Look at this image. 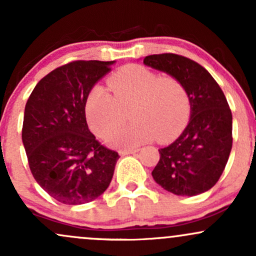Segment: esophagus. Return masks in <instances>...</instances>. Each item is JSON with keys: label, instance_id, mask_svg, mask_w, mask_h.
<instances>
[{"label": "esophagus", "instance_id": "obj_1", "mask_svg": "<svg viewBox=\"0 0 256 256\" xmlns=\"http://www.w3.org/2000/svg\"><path fill=\"white\" fill-rule=\"evenodd\" d=\"M140 149L138 148H128V149H122V150H119V154L122 155V156H124V155H128V154H134V152H137Z\"/></svg>", "mask_w": 256, "mask_h": 256}]
</instances>
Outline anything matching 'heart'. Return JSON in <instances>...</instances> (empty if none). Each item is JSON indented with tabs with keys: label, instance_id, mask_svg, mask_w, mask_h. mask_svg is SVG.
Here are the masks:
<instances>
[{
	"label": "heart",
	"instance_id": "1",
	"mask_svg": "<svg viewBox=\"0 0 256 256\" xmlns=\"http://www.w3.org/2000/svg\"><path fill=\"white\" fill-rule=\"evenodd\" d=\"M114 96L102 86L91 89L85 112L91 130L107 138L125 122L130 110L134 122L110 137L113 146H134L156 136L174 137L189 118V96L184 85L172 76L158 77L140 64H126L108 80Z\"/></svg>",
	"mask_w": 256,
	"mask_h": 256
}]
</instances>
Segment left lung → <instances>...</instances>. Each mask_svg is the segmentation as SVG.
Wrapping results in <instances>:
<instances>
[{"label":"left lung","mask_w":256,"mask_h":256,"mask_svg":"<svg viewBox=\"0 0 256 256\" xmlns=\"http://www.w3.org/2000/svg\"><path fill=\"white\" fill-rule=\"evenodd\" d=\"M146 66L176 77L189 96L190 119L174 142L158 149L152 176L178 196H195L216 185L232 148V114L228 101L207 70L182 55H149Z\"/></svg>","instance_id":"8db88e82"}]
</instances>
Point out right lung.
Listing matches in <instances>:
<instances>
[{"label":"right lung","mask_w":256,"mask_h":256,"mask_svg":"<svg viewBox=\"0 0 256 256\" xmlns=\"http://www.w3.org/2000/svg\"><path fill=\"white\" fill-rule=\"evenodd\" d=\"M116 61H73L40 79L25 106L22 138L31 173L52 198L83 204L110 186L118 152L88 128L91 89Z\"/></svg>","instance_id":"1"}]
</instances>
